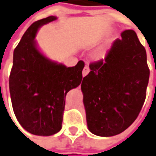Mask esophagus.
<instances>
[{
    "label": "esophagus",
    "instance_id": "obj_1",
    "mask_svg": "<svg viewBox=\"0 0 156 156\" xmlns=\"http://www.w3.org/2000/svg\"><path fill=\"white\" fill-rule=\"evenodd\" d=\"M89 73H90V67H89L88 66H85L83 67V76L85 77Z\"/></svg>",
    "mask_w": 156,
    "mask_h": 156
}]
</instances>
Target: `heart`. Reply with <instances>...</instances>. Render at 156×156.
<instances>
[{"label": "heart", "instance_id": "1", "mask_svg": "<svg viewBox=\"0 0 156 156\" xmlns=\"http://www.w3.org/2000/svg\"><path fill=\"white\" fill-rule=\"evenodd\" d=\"M105 55V51L103 49H99V50H97V51L94 54V58L96 59V60H99L101 58H102Z\"/></svg>", "mask_w": 156, "mask_h": 156}]
</instances>
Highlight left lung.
Wrapping results in <instances>:
<instances>
[{"instance_id":"obj_1","label":"left lung","mask_w":156,"mask_h":156,"mask_svg":"<svg viewBox=\"0 0 156 156\" xmlns=\"http://www.w3.org/2000/svg\"><path fill=\"white\" fill-rule=\"evenodd\" d=\"M105 59L90 64L81 90L88 128L100 136L118 135L136 120L146 98L149 69L136 32L126 30Z\"/></svg>"}]
</instances>
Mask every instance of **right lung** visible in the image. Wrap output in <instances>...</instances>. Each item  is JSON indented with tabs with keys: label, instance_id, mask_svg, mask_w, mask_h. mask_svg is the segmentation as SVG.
<instances>
[{
	"label": "right lung",
	"instance_id": "right-lung-1",
	"mask_svg": "<svg viewBox=\"0 0 156 156\" xmlns=\"http://www.w3.org/2000/svg\"><path fill=\"white\" fill-rule=\"evenodd\" d=\"M56 20L49 16L34 22L13 51L9 76L12 109L18 121L30 133L51 136L61 129L66 96L82 82L84 62L73 67L46 58L36 46L42 25Z\"/></svg>",
	"mask_w": 156,
	"mask_h": 156
}]
</instances>
